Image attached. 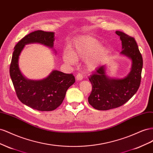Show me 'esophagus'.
I'll return each instance as SVG.
<instances>
[{
	"instance_id": "obj_1",
	"label": "esophagus",
	"mask_w": 153,
	"mask_h": 153,
	"mask_svg": "<svg viewBox=\"0 0 153 153\" xmlns=\"http://www.w3.org/2000/svg\"><path fill=\"white\" fill-rule=\"evenodd\" d=\"M82 78H83V76H82V74L81 73H78L76 76V79L77 81H81L82 79Z\"/></svg>"
}]
</instances>
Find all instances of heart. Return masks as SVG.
Returning a JSON list of instances; mask_svg holds the SVG:
<instances>
[{"instance_id":"heart-1","label":"heart","mask_w":153,"mask_h":153,"mask_svg":"<svg viewBox=\"0 0 153 153\" xmlns=\"http://www.w3.org/2000/svg\"><path fill=\"white\" fill-rule=\"evenodd\" d=\"M101 44L97 39L91 36H84L78 38L71 48V51H64L62 58L64 62L72 65L76 60L86 59V68L88 71L97 68L103 58L108 54L106 47H101Z\"/></svg>"}]
</instances>
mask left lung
I'll list each match as a JSON object with an SVG mask.
<instances>
[{"mask_svg": "<svg viewBox=\"0 0 153 153\" xmlns=\"http://www.w3.org/2000/svg\"><path fill=\"white\" fill-rule=\"evenodd\" d=\"M115 33L122 41L121 54L132 60L131 71L123 79H117L106 76L104 65L96 68L88 77L92 85L88 102L98 110H108L123 105L135 94L140 85L143 59L137 43L133 37L124 32L117 30Z\"/></svg>", "mask_w": 153, "mask_h": 153, "instance_id": "obj_1", "label": "left lung"}]
</instances>
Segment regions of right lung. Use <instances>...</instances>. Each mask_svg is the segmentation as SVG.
Returning a JSON list of instances; mask_svg holds the SVG:
<instances>
[{"instance_id": "obj_1", "label": "right lung", "mask_w": 153, "mask_h": 153, "mask_svg": "<svg viewBox=\"0 0 153 153\" xmlns=\"http://www.w3.org/2000/svg\"><path fill=\"white\" fill-rule=\"evenodd\" d=\"M53 32L34 30L16 43L13 53L10 74L17 97L25 105L39 111H52L63 101L67 90L75 82L72 74L54 71L45 79L28 80L22 75L19 67V58L25 45L40 43L48 47L54 45Z\"/></svg>"}]
</instances>
